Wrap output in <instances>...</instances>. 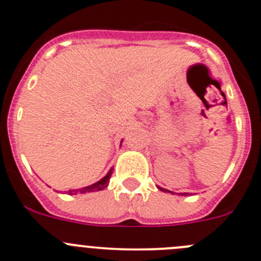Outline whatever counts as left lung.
<instances>
[{"label": "left lung", "mask_w": 261, "mask_h": 261, "mask_svg": "<svg viewBox=\"0 0 261 261\" xmlns=\"http://www.w3.org/2000/svg\"><path fill=\"white\" fill-rule=\"evenodd\" d=\"M159 189H160V191H163V192H168L167 189H163V188H160V187H159ZM170 193H173V192H170ZM181 194H183V196H187L188 193H181Z\"/></svg>", "instance_id": "obj_1"}]
</instances>
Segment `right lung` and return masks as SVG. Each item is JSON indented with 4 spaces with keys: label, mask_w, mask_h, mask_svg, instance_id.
<instances>
[{
    "label": "right lung",
    "mask_w": 261,
    "mask_h": 261,
    "mask_svg": "<svg viewBox=\"0 0 261 261\" xmlns=\"http://www.w3.org/2000/svg\"><path fill=\"white\" fill-rule=\"evenodd\" d=\"M111 174H112V170H110V172L107 173L106 177H103L101 180L97 181V183L92 184V186H88V187H84V188H81V189L69 191L68 193H69V194H77V193H86V192L102 191V189H105L107 186H109V180H110V178H111Z\"/></svg>",
    "instance_id": "1"
}]
</instances>
